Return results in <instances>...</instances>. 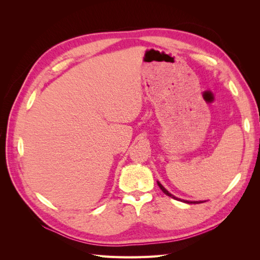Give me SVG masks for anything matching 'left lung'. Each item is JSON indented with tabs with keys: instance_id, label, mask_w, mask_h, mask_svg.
I'll return each mask as SVG.
<instances>
[{
	"instance_id": "8db88e82",
	"label": "left lung",
	"mask_w": 260,
	"mask_h": 260,
	"mask_svg": "<svg viewBox=\"0 0 260 260\" xmlns=\"http://www.w3.org/2000/svg\"><path fill=\"white\" fill-rule=\"evenodd\" d=\"M157 184H158V186L160 187V190L165 193V194H166V195H168V196H170V198H172V199H175V200H177V201H182V200H180V199H177L176 198V196H174V195H172V194H170L167 190H166V188H165L159 182H157ZM182 202H184V203H188V204H200V203H203V202H188V201H182Z\"/></svg>"
}]
</instances>
